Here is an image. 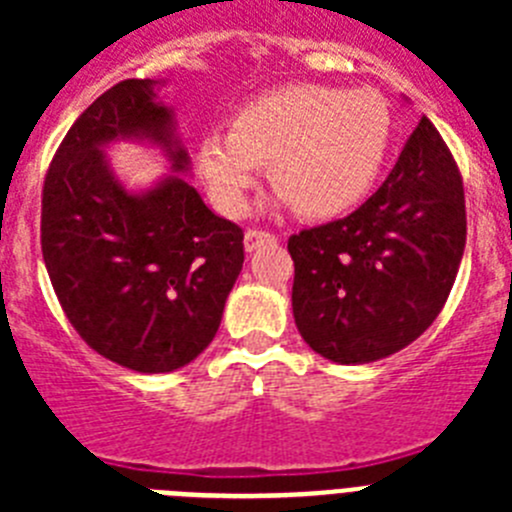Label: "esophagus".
I'll return each mask as SVG.
<instances>
[{"label": "esophagus", "instance_id": "1", "mask_svg": "<svg viewBox=\"0 0 512 512\" xmlns=\"http://www.w3.org/2000/svg\"><path fill=\"white\" fill-rule=\"evenodd\" d=\"M274 241H277V235L269 233V230H259V228H248L246 238H243V243H246V251H256V248H261L264 243H274Z\"/></svg>", "mask_w": 512, "mask_h": 512}]
</instances>
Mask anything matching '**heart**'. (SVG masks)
Segmentation results:
<instances>
[{
	"mask_svg": "<svg viewBox=\"0 0 512 512\" xmlns=\"http://www.w3.org/2000/svg\"><path fill=\"white\" fill-rule=\"evenodd\" d=\"M395 112L377 89L292 84L235 112L200 143L212 200L241 215L271 161V179L302 217L328 220L372 192L390 156Z\"/></svg>",
	"mask_w": 512,
	"mask_h": 512,
	"instance_id": "1",
	"label": "heart"
}]
</instances>
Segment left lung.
<instances>
[{
  "instance_id": "left-lung-1",
  "label": "left lung",
  "mask_w": 512,
  "mask_h": 512,
  "mask_svg": "<svg viewBox=\"0 0 512 512\" xmlns=\"http://www.w3.org/2000/svg\"><path fill=\"white\" fill-rule=\"evenodd\" d=\"M464 243L459 166L420 117L395 169L359 210L289 238L300 336L338 364L395 354L443 310Z\"/></svg>"
}]
</instances>
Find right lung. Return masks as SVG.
Segmentation results:
<instances>
[{
    "mask_svg": "<svg viewBox=\"0 0 512 512\" xmlns=\"http://www.w3.org/2000/svg\"><path fill=\"white\" fill-rule=\"evenodd\" d=\"M153 87L125 79L76 117L40 210L45 269L69 323L99 356L140 374L174 372L210 346L243 266V230L182 176L133 194L110 171L102 148L120 138L153 140L171 169L187 171Z\"/></svg>",
    "mask_w": 512,
    "mask_h": 512,
    "instance_id": "add662e5",
    "label": "right lung"
}]
</instances>
